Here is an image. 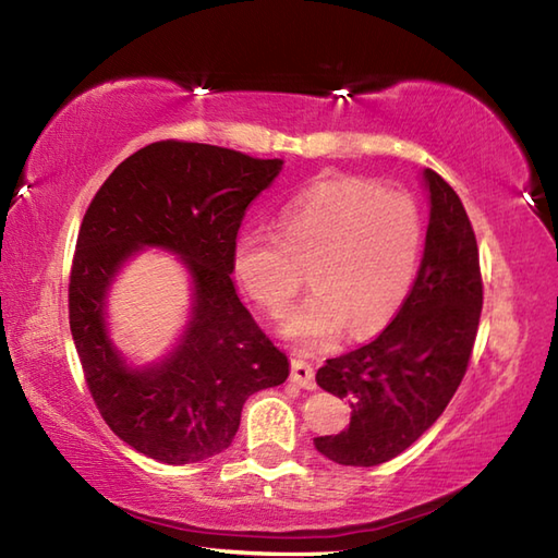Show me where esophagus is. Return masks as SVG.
Returning <instances> with one entry per match:
<instances>
[{"label":"esophagus","mask_w":558,"mask_h":558,"mask_svg":"<svg viewBox=\"0 0 558 558\" xmlns=\"http://www.w3.org/2000/svg\"><path fill=\"white\" fill-rule=\"evenodd\" d=\"M290 381L294 387L300 389H316V379H314V367L304 360L294 357L292 360V373H290Z\"/></svg>","instance_id":"obj_1"}]
</instances>
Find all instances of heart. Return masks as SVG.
<instances>
[{
	"instance_id": "heart-1",
	"label": "heart",
	"mask_w": 558,
	"mask_h": 558,
	"mask_svg": "<svg viewBox=\"0 0 558 558\" xmlns=\"http://www.w3.org/2000/svg\"><path fill=\"white\" fill-rule=\"evenodd\" d=\"M421 244L423 222L409 195L333 177L292 195L278 210L276 234H239L234 270L260 307L280 314L310 268L314 290L286 316L282 333L324 343L348 326V336L363 338L407 300Z\"/></svg>"
}]
</instances>
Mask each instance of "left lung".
Returning a JSON list of instances; mask_svg holds the SVG:
<instances>
[{"instance_id":"1","label":"left lung","mask_w":558,"mask_h":558,"mask_svg":"<svg viewBox=\"0 0 558 558\" xmlns=\"http://www.w3.org/2000/svg\"><path fill=\"white\" fill-rule=\"evenodd\" d=\"M421 177L430 220L409 298L375 341L316 373V385L353 409L345 430L314 438L336 464L395 460L440 418L472 357L484 304L476 236L452 185L430 169Z\"/></svg>"}]
</instances>
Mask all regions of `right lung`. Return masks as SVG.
<instances>
[{"label":"right lung","mask_w":558,"mask_h":558,"mask_svg":"<svg viewBox=\"0 0 558 558\" xmlns=\"http://www.w3.org/2000/svg\"><path fill=\"white\" fill-rule=\"evenodd\" d=\"M282 159L163 140L118 163L76 236L70 329L96 409L120 440L161 464L210 460L232 445L244 401L290 375L234 290V242L248 203ZM145 247L179 255L192 278L180 343L157 364H128L107 329V290Z\"/></svg>","instance_id":"add662e5"}]
</instances>
